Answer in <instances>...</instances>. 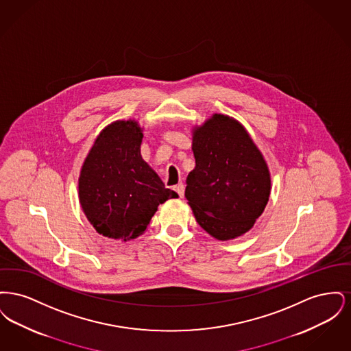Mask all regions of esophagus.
Returning a JSON list of instances; mask_svg holds the SVG:
<instances>
[{
	"mask_svg": "<svg viewBox=\"0 0 351 351\" xmlns=\"http://www.w3.org/2000/svg\"><path fill=\"white\" fill-rule=\"evenodd\" d=\"M173 189L176 191V193H178L180 197H183L184 191H185V185H184L183 183H179L178 185H175V186H173Z\"/></svg>",
	"mask_w": 351,
	"mask_h": 351,
	"instance_id": "obj_1",
	"label": "esophagus"
}]
</instances>
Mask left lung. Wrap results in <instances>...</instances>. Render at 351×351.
<instances>
[{
	"instance_id": "1",
	"label": "left lung",
	"mask_w": 351,
	"mask_h": 351,
	"mask_svg": "<svg viewBox=\"0 0 351 351\" xmlns=\"http://www.w3.org/2000/svg\"><path fill=\"white\" fill-rule=\"evenodd\" d=\"M196 167L185 199L201 228L218 241L247 233L263 213L271 175L263 154L235 118L215 113L192 129Z\"/></svg>"
}]
</instances>
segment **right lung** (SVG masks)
Returning <instances> with one entry per match:
<instances>
[{"mask_svg":"<svg viewBox=\"0 0 351 351\" xmlns=\"http://www.w3.org/2000/svg\"><path fill=\"white\" fill-rule=\"evenodd\" d=\"M142 139L135 119H117L101 130L84 160L79 201L104 237L126 242L142 235L159 204L178 197L143 160Z\"/></svg>","mask_w":351,"mask_h":351,"instance_id":"1","label":"right lung"}]
</instances>
